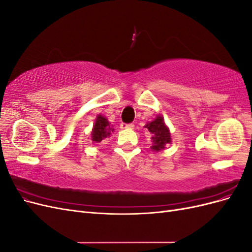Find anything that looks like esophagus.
Here are the masks:
<instances>
[{"mask_svg":"<svg viewBox=\"0 0 252 252\" xmlns=\"http://www.w3.org/2000/svg\"><path fill=\"white\" fill-rule=\"evenodd\" d=\"M121 129H133L134 125L133 124H125V123H122L120 125Z\"/></svg>","mask_w":252,"mask_h":252,"instance_id":"esophagus-1","label":"esophagus"}]
</instances>
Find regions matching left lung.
Returning a JSON list of instances; mask_svg holds the SVG:
<instances>
[{
	"mask_svg": "<svg viewBox=\"0 0 252 252\" xmlns=\"http://www.w3.org/2000/svg\"><path fill=\"white\" fill-rule=\"evenodd\" d=\"M151 133V149L159 151L166 148L167 144L171 143V134L168 126L166 125L162 116H157L155 120L149 121L144 126Z\"/></svg>",
	"mask_w": 252,
	"mask_h": 252,
	"instance_id": "1",
	"label": "left lung"
}]
</instances>
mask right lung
I'll return each mask as SVG.
<instances>
[{
  "label": "right lung",
  "instance_id": "obj_1",
  "mask_svg": "<svg viewBox=\"0 0 252 252\" xmlns=\"http://www.w3.org/2000/svg\"><path fill=\"white\" fill-rule=\"evenodd\" d=\"M114 131V128L110 125L109 121L103 117L102 114H97L95 122L91 130V141L100 143L102 140L109 138L111 132Z\"/></svg>",
  "mask_w": 252,
  "mask_h": 252
}]
</instances>
